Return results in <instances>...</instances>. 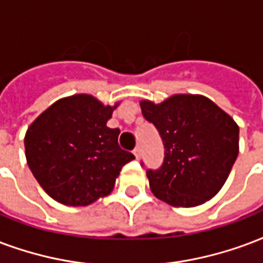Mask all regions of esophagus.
<instances>
[{
	"instance_id": "obj_1",
	"label": "esophagus",
	"mask_w": 263,
	"mask_h": 263,
	"mask_svg": "<svg viewBox=\"0 0 263 263\" xmlns=\"http://www.w3.org/2000/svg\"><path fill=\"white\" fill-rule=\"evenodd\" d=\"M134 155H135L137 159H139V157H141V147H135V149H134Z\"/></svg>"
}]
</instances>
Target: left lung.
Segmentation results:
<instances>
[{
	"label": "left lung",
	"instance_id": "left-lung-1",
	"mask_svg": "<svg viewBox=\"0 0 263 263\" xmlns=\"http://www.w3.org/2000/svg\"><path fill=\"white\" fill-rule=\"evenodd\" d=\"M141 108L164 145L160 168L146 171L153 195L181 208L212 199L238 156L234 120L201 95H174L159 104L142 100Z\"/></svg>",
	"mask_w": 263,
	"mask_h": 263
}]
</instances>
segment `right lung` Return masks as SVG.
<instances>
[{"instance_id":"add662e5","label":"right lung","mask_w":263,"mask_h":263,"mask_svg":"<svg viewBox=\"0 0 263 263\" xmlns=\"http://www.w3.org/2000/svg\"><path fill=\"white\" fill-rule=\"evenodd\" d=\"M118 106L90 95L64 97L30 124L25 153L30 171L52 199L87 206L108 195L122 166L135 159L118 145V128H108Z\"/></svg>"}]
</instances>
